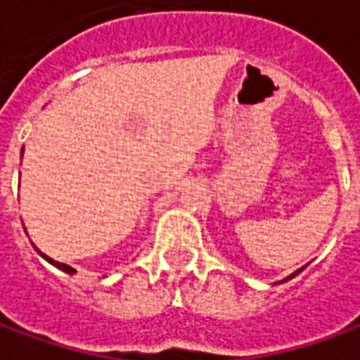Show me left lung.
Instances as JSON below:
<instances>
[{"label": "left lung", "instance_id": "left-lung-1", "mask_svg": "<svg viewBox=\"0 0 360 360\" xmlns=\"http://www.w3.org/2000/svg\"><path fill=\"white\" fill-rule=\"evenodd\" d=\"M302 270H304V266H302V268H299V270H295L293 274H291V276H287L285 279H281V281H276V283H283V281H289V279H293L295 276H299V274H301Z\"/></svg>", "mask_w": 360, "mask_h": 360}]
</instances>
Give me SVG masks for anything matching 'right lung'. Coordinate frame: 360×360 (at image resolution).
I'll return each mask as SVG.
<instances>
[{"instance_id":"obj_1","label":"right lung","mask_w":360,"mask_h":360,"mask_svg":"<svg viewBox=\"0 0 360 360\" xmlns=\"http://www.w3.org/2000/svg\"><path fill=\"white\" fill-rule=\"evenodd\" d=\"M22 152H25V148L20 150V158H22ZM34 250H36V252H38V255H40V257L44 258V260H46V262H50L51 266H56L58 270L65 271V274H69V276H73L75 271H77V270H75V268H71V266H69V264H61V262H56V260H51L50 257H46L42 250H38V247H34Z\"/></svg>"}]
</instances>
